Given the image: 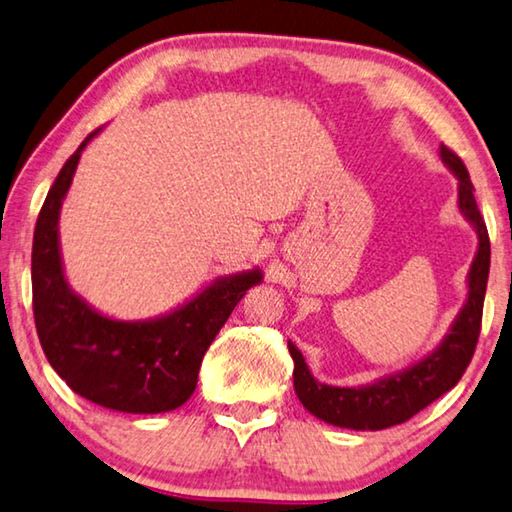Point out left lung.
<instances>
[{
    "label": "left lung",
    "instance_id": "8db88e82",
    "mask_svg": "<svg viewBox=\"0 0 512 512\" xmlns=\"http://www.w3.org/2000/svg\"><path fill=\"white\" fill-rule=\"evenodd\" d=\"M440 158L458 179V211L472 224L479 238L474 261L467 272L465 304L451 322L445 338L429 354L397 372L385 374L372 383L356 385V388H340V385L317 381L304 354L295 347V342L288 340L290 356L295 360V372H292L295 392L304 408L317 420L351 431H381L404 424L454 388L474 356L490 274V238L476 206L467 167L445 145H440Z\"/></svg>",
    "mask_w": 512,
    "mask_h": 512
}]
</instances>
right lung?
I'll return each instance as SVG.
<instances>
[{"label":"right lung","mask_w":512,"mask_h":512,"mask_svg":"<svg viewBox=\"0 0 512 512\" xmlns=\"http://www.w3.org/2000/svg\"><path fill=\"white\" fill-rule=\"evenodd\" d=\"M99 131L67 158L33 231L38 338L54 372L83 399L120 413H167L195 392L206 349L247 290L263 281V272L251 267L220 276L177 308L147 320H117L77 295L65 276L58 220L83 149Z\"/></svg>","instance_id":"1"}]
</instances>
